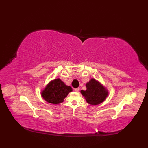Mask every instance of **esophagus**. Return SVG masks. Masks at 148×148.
<instances>
[{
    "label": "esophagus",
    "mask_w": 148,
    "mask_h": 148,
    "mask_svg": "<svg viewBox=\"0 0 148 148\" xmlns=\"http://www.w3.org/2000/svg\"><path fill=\"white\" fill-rule=\"evenodd\" d=\"M74 90L75 91V92H79V88H74Z\"/></svg>",
    "instance_id": "34e87169"
}]
</instances>
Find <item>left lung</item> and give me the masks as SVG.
<instances>
[{
  "mask_svg": "<svg viewBox=\"0 0 148 148\" xmlns=\"http://www.w3.org/2000/svg\"><path fill=\"white\" fill-rule=\"evenodd\" d=\"M86 90H81V93L85 97L87 102L92 105L102 103L108 96V91L95 79H92L86 84Z\"/></svg>",
  "mask_w": 148,
  "mask_h": 148,
  "instance_id": "left-lung-1",
  "label": "left lung"
}]
</instances>
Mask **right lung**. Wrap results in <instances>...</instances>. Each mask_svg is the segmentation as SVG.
<instances>
[{
	"instance_id": "right-lung-1",
	"label": "right lung",
	"mask_w": 148,
	"mask_h": 148,
	"mask_svg": "<svg viewBox=\"0 0 148 148\" xmlns=\"http://www.w3.org/2000/svg\"><path fill=\"white\" fill-rule=\"evenodd\" d=\"M72 90L71 86L65 85L60 79H56L47 85L42 91V96L48 102L58 104L64 102V99Z\"/></svg>"
}]
</instances>
